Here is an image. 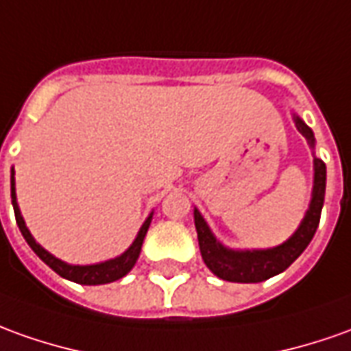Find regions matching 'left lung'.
<instances>
[{
    "instance_id": "8db88e82",
    "label": "left lung",
    "mask_w": 351,
    "mask_h": 351,
    "mask_svg": "<svg viewBox=\"0 0 351 351\" xmlns=\"http://www.w3.org/2000/svg\"><path fill=\"white\" fill-rule=\"evenodd\" d=\"M292 118L298 132L306 137L311 151H315V137L311 128H308L296 112H292ZM325 187H327V168L325 162L317 158L313 152V189H311L308 210L298 229L285 243L273 248H254V250L229 248L217 241L206 219L195 208V227L199 235L200 254L208 269L219 279L231 282H262L285 271L308 248L317 231L319 217L325 202Z\"/></svg>"
}]
</instances>
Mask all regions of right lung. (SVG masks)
I'll list each match as a JSON object with an SVG mask.
<instances>
[{"label":"right lung","instance_id":"1","mask_svg":"<svg viewBox=\"0 0 351 351\" xmlns=\"http://www.w3.org/2000/svg\"><path fill=\"white\" fill-rule=\"evenodd\" d=\"M11 199H13V210L14 217H16V226L21 229V233L26 239L28 246L32 248L34 252L40 256V260L49 265L51 269L55 273H59L60 277L69 279V281L80 282V285H106V282L118 281L122 279L124 275L134 269L135 262L141 254V246H143L145 235L149 231V226H151L152 212L149 214V217L143 221V226L139 229V233L135 237V241L130 245V248L122 252L116 258H110V260H105V262L99 263H89V265H74V263H66L55 258L53 254L47 252L40 243H36V239L30 233V229L24 223V217L21 214V208H19V202H16V191H14V168L11 170Z\"/></svg>","mask_w":351,"mask_h":351}]
</instances>
